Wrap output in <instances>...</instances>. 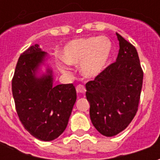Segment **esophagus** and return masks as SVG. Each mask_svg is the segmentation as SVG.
Listing matches in <instances>:
<instances>
[{"mask_svg": "<svg viewBox=\"0 0 160 160\" xmlns=\"http://www.w3.org/2000/svg\"><path fill=\"white\" fill-rule=\"evenodd\" d=\"M76 91L78 93L84 94L86 92V88H85L83 85H78L76 87Z\"/></svg>", "mask_w": 160, "mask_h": 160, "instance_id": "1", "label": "esophagus"}]
</instances>
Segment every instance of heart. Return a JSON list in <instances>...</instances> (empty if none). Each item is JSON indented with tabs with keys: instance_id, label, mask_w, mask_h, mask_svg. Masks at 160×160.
Returning a JSON list of instances; mask_svg holds the SVG:
<instances>
[{
	"instance_id": "heart-1",
	"label": "heart",
	"mask_w": 160,
	"mask_h": 160,
	"mask_svg": "<svg viewBox=\"0 0 160 160\" xmlns=\"http://www.w3.org/2000/svg\"><path fill=\"white\" fill-rule=\"evenodd\" d=\"M111 42L105 37H92L73 40L62 51V59L69 64H80V69L88 78L97 76L107 64L111 52ZM60 69L68 72L66 64L59 62Z\"/></svg>"
}]
</instances>
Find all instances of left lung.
Segmentation results:
<instances>
[{"label":"left lung","mask_w":160,"mask_h":160,"mask_svg":"<svg viewBox=\"0 0 160 160\" xmlns=\"http://www.w3.org/2000/svg\"><path fill=\"white\" fill-rule=\"evenodd\" d=\"M119 52L115 62L86 84L90 118L95 128L104 136L124 130L138 111L143 81L137 50L117 33Z\"/></svg>","instance_id":"8db88e82"}]
</instances>
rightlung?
<instances>
[{"mask_svg":"<svg viewBox=\"0 0 160 160\" xmlns=\"http://www.w3.org/2000/svg\"><path fill=\"white\" fill-rule=\"evenodd\" d=\"M46 56L38 44L20 55L12 80L17 114L30 134L41 141H53L66 129L76 90L73 84L53 86L52 71L41 78L37 69Z\"/></svg>","mask_w":160,"mask_h":160,"instance_id":"1","label":"right lung"}]
</instances>
